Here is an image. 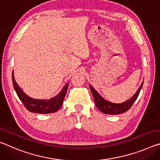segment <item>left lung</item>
I'll use <instances>...</instances> for the list:
<instances>
[{
	"mask_svg": "<svg viewBox=\"0 0 160 160\" xmlns=\"http://www.w3.org/2000/svg\"><path fill=\"white\" fill-rule=\"evenodd\" d=\"M143 82L139 86V89L137 91L136 93L132 97L130 100L125 101L122 103H114L111 102L110 101L106 100L104 99L97 91H96L92 85H90V88L91 92L94 98V101H95V105L101 112L104 114H108V115H118L128 111L130 109L135 101L138 98L139 92L142 88Z\"/></svg>",
	"mask_w": 160,
	"mask_h": 160,
	"instance_id": "8db88e82",
	"label": "left lung"
}]
</instances>
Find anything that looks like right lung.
Segmentation results:
<instances>
[{"label": "right lung", "mask_w": 160, "mask_h": 160, "mask_svg": "<svg viewBox=\"0 0 160 160\" xmlns=\"http://www.w3.org/2000/svg\"><path fill=\"white\" fill-rule=\"evenodd\" d=\"M12 80L14 89L19 99L23 103L25 108L30 112L38 114H49L57 112L61 108L69 85V83H67L59 94H58L54 98H50L49 100H40V99H34L29 97L22 91L15 80L13 71L12 74Z\"/></svg>", "instance_id": "right-lung-1"}]
</instances>
